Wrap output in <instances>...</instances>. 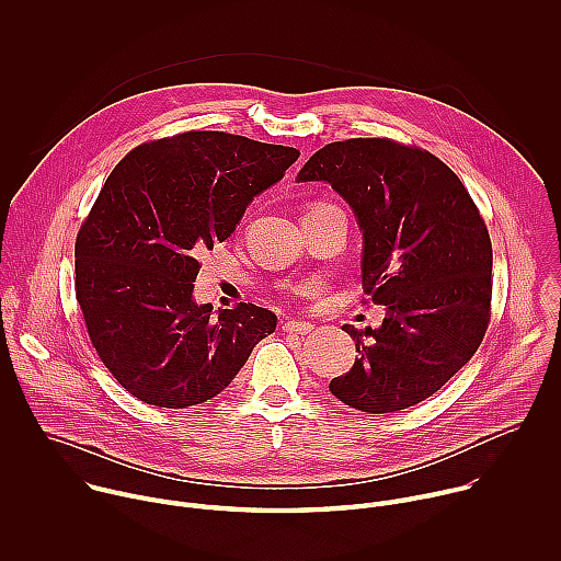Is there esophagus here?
I'll return each instance as SVG.
<instances>
[{"label":"esophagus","instance_id":"esophagus-1","mask_svg":"<svg viewBox=\"0 0 561 561\" xmlns=\"http://www.w3.org/2000/svg\"><path fill=\"white\" fill-rule=\"evenodd\" d=\"M282 331L284 333H297V335H306L312 331V327L308 322H301V319H288V322H282Z\"/></svg>","mask_w":561,"mask_h":561}]
</instances>
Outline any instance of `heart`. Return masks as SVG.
<instances>
[{
	"label": "heart",
	"mask_w": 561,
	"mask_h": 561,
	"mask_svg": "<svg viewBox=\"0 0 561 561\" xmlns=\"http://www.w3.org/2000/svg\"><path fill=\"white\" fill-rule=\"evenodd\" d=\"M310 288H312V286H310V284H304V286H301V288H299V290H301V293H308V290H310Z\"/></svg>",
	"instance_id": "1"
}]
</instances>
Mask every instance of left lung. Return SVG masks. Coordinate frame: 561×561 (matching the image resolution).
<instances>
[{"label":"left lung","instance_id":"8db88e82","mask_svg":"<svg viewBox=\"0 0 561 561\" xmlns=\"http://www.w3.org/2000/svg\"><path fill=\"white\" fill-rule=\"evenodd\" d=\"M329 182L364 232L362 288L386 306L379 329L342 327L359 357L331 392L383 415L435 394L491 322V234L459 178L433 152L388 137L319 148L297 175Z\"/></svg>","mask_w":561,"mask_h":561}]
</instances>
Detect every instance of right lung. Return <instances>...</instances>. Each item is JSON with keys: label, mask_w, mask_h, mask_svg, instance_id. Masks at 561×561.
<instances>
[{"label": "right lung", "mask_w": 561, "mask_h": 561, "mask_svg": "<svg viewBox=\"0 0 561 561\" xmlns=\"http://www.w3.org/2000/svg\"><path fill=\"white\" fill-rule=\"evenodd\" d=\"M297 148L186 130L133 148L75 242V295L93 348L144 404L186 409L219 394L277 317L239 301L210 317L193 301L199 255L279 182Z\"/></svg>", "instance_id": "obj_1"}]
</instances>
